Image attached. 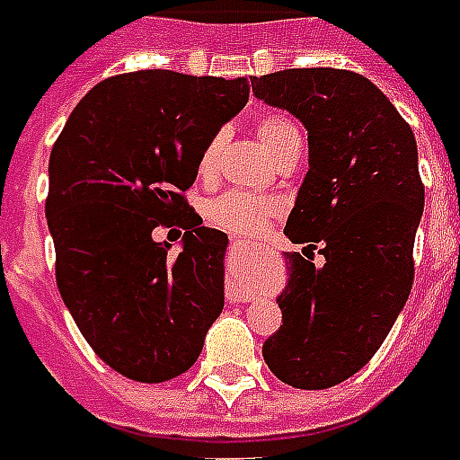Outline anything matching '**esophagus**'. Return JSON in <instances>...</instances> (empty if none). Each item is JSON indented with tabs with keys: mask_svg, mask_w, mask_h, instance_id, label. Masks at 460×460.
Returning <instances> with one entry per match:
<instances>
[{
	"mask_svg": "<svg viewBox=\"0 0 460 460\" xmlns=\"http://www.w3.org/2000/svg\"><path fill=\"white\" fill-rule=\"evenodd\" d=\"M231 250H238V252L245 254V250H250L248 245H245V241H238V238H234L231 241ZM229 302L236 304V302H248V296L241 295V292H229Z\"/></svg>",
	"mask_w": 460,
	"mask_h": 460,
	"instance_id": "34e87169",
	"label": "esophagus"
}]
</instances>
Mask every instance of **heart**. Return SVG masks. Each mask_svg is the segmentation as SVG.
<instances>
[{"instance_id":"heart-1","label":"heart","mask_w":460,"mask_h":460,"mask_svg":"<svg viewBox=\"0 0 460 460\" xmlns=\"http://www.w3.org/2000/svg\"><path fill=\"white\" fill-rule=\"evenodd\" d=\"M254 133L276 161L288 156L295 146H302V133L296 128V123L283 114L260 117L254 123ZM219 146H222V133L210 137V142L203 146L199 156V172L203 177H210L215 172ZM278 212H280V200L273 196H257L248 191H236V189L224 191L206 206L208 219L217 224L219 229L236 234V236H252L269 219L276 217Z\"/></svg>"}]
</instances>
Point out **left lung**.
I'll list each match as a JSON object with an SVG mask.
<instances>
[{"mask_svg": "<svg viewBox=\"0 0 460 460\" xmlns=\"http://www.w3.org/2000/svg\"><path fill=\"white\" fill-rule=\"evenodd\" d=\"M250 81L257 98L308 130V172L285 224V236L306 248L285 252L289 280L276 299L283 325L261 355L283 384L323 391L372 360L411 292L423 212L416 140L391 100L349 69Z\"/></svg>", "mask_w": 460, "mask_h": 460, "instance_id": "8db88e82", "label": "left lung"}]
</instances>
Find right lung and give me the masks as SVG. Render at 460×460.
Instances as JSON below:
<instances>
[{
    "instance_id": "obj_1",
    "label": "right lung",
    "mask_w": 460,
    "mask_h": 460,
    "mask_svg": "<svg viewBox=\"0 0 460 460\" xmlns=\"http://www.w3.org/2000/svg\"><path fill=\"white\" fill-rule=\"evenodd\" d=\"M248 95L245 76L126 72L93 86L53 145L46 219L58 289L88 346L128 379L187 372L222 314L229 238L200 226L184 191ZM172 223L185 229L177 255L151 238Z\"/></svg>"
}]
</instances>
